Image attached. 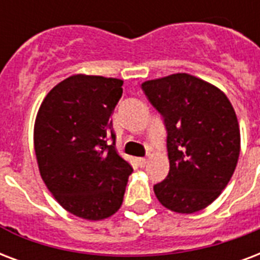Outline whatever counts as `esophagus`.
I'll list each match as a JSON object with an SVG mask.
<instances>
[{
	"mask_svg": "<svg viewBox=\"0 0 260 260\" xmlns=\"http://www.w3.org/2000/svg\"><path fill=\"white\" fill-rule=\"evenodd\" d=\"M136 161H138V165L140 166V168H144L146 164H147V158H138Z\"/></svg>",
	"mask_w": 260,
	"mask_h": 260,
	"instance_id": "obj_1",
	"label": "esophagus"
}]
</instances>
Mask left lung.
I'll return each instance as SVG.
<instances>
[{"label": "left lung", "mask_w": 260, "mask_h": 260, "mask_svg": "<svg viewBox=\"0 0 260 260\" xmlns=\"http://www.w3.org/2000/svg\"><path fill=\"white\" fill-rule=\"evenodd\" d=\"M144 94L166 126L169 174L154 185L174 213L211 205L231 181L240 155V128L231 101L218 87L188 73L147 80Z\"/></svg>", "instance_id": "left-lung-1"}]
</instances>
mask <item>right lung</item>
<instances>
[{
    "instance_id": "1",
    "label": "right lung",
    "mask_w": 260,
    "mask_h": 260,
    "mask_svg": "<svg viewBox=\"0 0 260 260\" xmlns=\"http://www.w3.org/2000/svg\"><path fill=\"white\" fill-rule=\"evenodd\" d=\"M122 83L82 73L69 76L45 96L35 120L41 177L67 211L88 221L118 211L132 173L117 152L110 121Z\"/></svg>"
}]
</instances>
